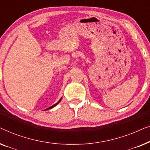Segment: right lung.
I'll return each mask as SVG.
<instances>
[{
  "label": "right lung",
  "mask_w": 150,
  "mask_h": 150,
  "mask_svg": "<svg viewBox=\"0 0 150 150\" xmlns=\"http://www.w3.org/2000/svg\"><path fill=\"white\" fill-rule=\"evenodd\" d=\"M61 100H59V101L58 102H57V103H56V104H54V105H53V106H50V107H49V108H46V109H45V110H48V109H50V108H53V107H54V106H56V105H57V104H58L59 103V102H60V101H61Z\"/></svg>",
  "instance_id": "right-lung-1"
}]
</instances>
